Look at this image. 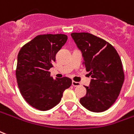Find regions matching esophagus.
<instances>
[{"instance_id":"1","label":"esophagus","mask_w":134,"mask_h":134,"mask_svg":"<svg viewBox=\"0 0 134 134\" xmlns=\"http://www.w3.org/2000/svg\"><path fill=\"white\" fill-rule=\"evenodd\" d=\"M72 85L73 86H75V87H76V86H79L81 85V84H80V82L72 81Z\"/></svg>"}]
</instances>
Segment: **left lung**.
I'll use <instances>...</instances> for the list:
<instances>
[{"label":"left lung","instance_id":"8db88e82","mask_svg":"<svg viewBox=\"0 0 134 134\" xmlns=\"http://www.w3.org/2000/svg\"><path fill=\"white\" fill-rule=\"evenodd\" d=\"M71 37L81 50L83 64L92 77L80 103L93 112L106 111L118 98L125 80L119 54L109 43L90 33L73 32Z\"/></svg>","mask_w":134,"mask_h":134}]
</instances>
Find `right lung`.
Instances as JSON below:
<instances>
[{"mask_svg": "<svg viewBox=\"0 0 134 134\" xmlns=\"http://www.w3.org/2000/svg\"><path fill=\"white\" fill-rule=\"evenodd\" d=\"M67 39L63 34L38 35L19 51L17 84L25 100L37 109L47 111L55 107L64 91L72 84V80L67 77L54 80L49 71L56 54Z\"/></svg>", "mask_w": 134, "mask_h": 134, "instance_id": "right-lung-1", "label": "right lung"}]
</instances>
